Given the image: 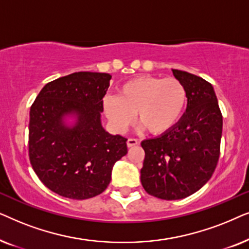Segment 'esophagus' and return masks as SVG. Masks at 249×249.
<instances>
[{
  "mask_svg": "<svg viewBox=\"0 0 249 249\" xmlns=\"http://www.w3.org/2000/svg\"><path fill=\"white\" fill-rule=\"evenodd\" d=\"M138 144H139L138 139H136V138H128V141H127V146H128V147H132V146H136V145H138Z\"/></svg>",
  "mask_w": 249,
  "mask_h": 249,
  "instance_id": "1",
  "label": "esophagus"
}]
</instances>
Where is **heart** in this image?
Masks as SVG:
<instances>
[{"label": "heart", "instance_id": "b5f03b06", "mask_svg": "<svg viewBox=\"0 0 249 249\" xmlns=\"http://www.w3.org/2000/svg\"><path fill=\"white\" fill-rule=\"evenodd\" d=\"M187 89L177 78L142 76L122 84L118 95L107 96L103 107L115 130L124 132L135 120L153 135L171 130L187 107Z\"/></svg>", "mask_w": 249, "mask_h": 249}]
</instances>
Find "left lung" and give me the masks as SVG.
Instances as JSON below:
<instances>
[{
	"mask_svg": "<svg viewBox=\"0 0 249 249\" xmlns=\"http://www.w3.org/2000/svg\"><path fill=\"white\" fill-rule=\"evenodd\" d=\"M185 85L187 111L171 130L142 142V185L149 195L181 199L202 188L215 171L222 136V113L209 81L172 70Z\"/></svg>",
	"mask_w": 249,
	"mask_h": 249,
	"instance_id": "8db88e82",
	"label": "left lung"
}]
</instances>
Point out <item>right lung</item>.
I'll use <instances>...</instances> for the list:
<instances>
[{"mask_svg":"<svg viewBox=\"0 0 249 249\" xmlns=\"http://www.w3.org/2000/svg\"><path fill=\"white\" fill-rule=\"evenodd\" d=\"M111 74L80 71L43 87L30 107L28 152L34 171L47 188L72 199L100 195L111 181L114 163L127 154V138L101 124ZM77 114L72 128L62 124Z\"/></svg>","mask_w":249,"mask_h":249,"instance_id":"right-lung-1","label":"right lung"}]
</instances>
